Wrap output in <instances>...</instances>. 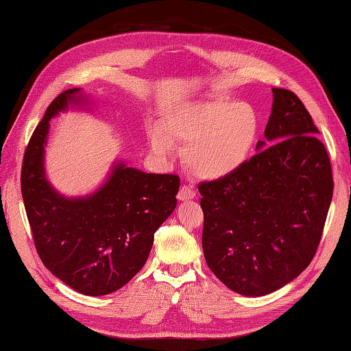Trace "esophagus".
<instances>
[{
  "label": "esophagus",
  "mask_w": 351,
  "mask_h": 351,
  "mask_svg": "<svg viewBox=\"0 0 351 351\" xmlns=\"http://www.w3.org/2000/svg\"><path fill=\"white\" fill-rule=\"evenodd\" d=\"M177 197L180 199V201H187V199H192V197H195L193 186H192V184H183L182 187H180V191H178Z\"/></svg>",
  "instance_id": "esophagus-1"
}]
</instances>
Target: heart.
<instances>
[{
  "instance_id": "b5f03b06",
  "label": "heart",
  "mask_w": 351,
  "mask_h": 351,
  "mask_svg": "<svg viewBox=\"0 0 351 351\" xmlns=\"http://www.w3.org/2000/svg\"><path fill=\"white\" fill-rule=\"evenodd\" d=\"M258 131V113L251 105L223 99L184 106L165 122V132L187 145L189 167L204 178H221L241 168L257 143ZM166 135L162 130L152 132L156 155L167 156L173 150Z\"/></svg>"
}]
</instances>
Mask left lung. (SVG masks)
I'll list each match as a JSON object with an SVG mask.
<instances>
[{
    "mask_svg": "<svg viewBox=\"0 0 351 351\" xmlns=\"http://www.w3.org/2000/svg\"><path fill=\"white\" fill-rule=\"evenodd\" d=\"M295 93L273 88L264 147L229 176L202 182V248L227 288L266 295L313 260L332 201V168Z\"/></svg>",
    "mask_w": 351,
    "mask_h": 351,
    "instance_id": "8db88e82",
    "label": "left lung"
}]
</instances>
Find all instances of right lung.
<instances>
[{
	"label": "right lung",
	"mask_w": 351,
	"mask_h": 351,
	"mask_svg": "<svg viewBox=\"0 0 351 351\" xmlns=\"http://www.w3.org/2000/svg\"><path fill=\"white\" fill-rule=\"evenodd\" d=\"M78 91L60 93L32 132L23 155L22 196L44 266L84 295H106L145 266L155 232L177 205L180 177L118 164L106 184L88 197L56 193L43 168L49 121L68 108Z\"/></svg>",
	"instance_id": "right-lung-1"
}]
</instances>
